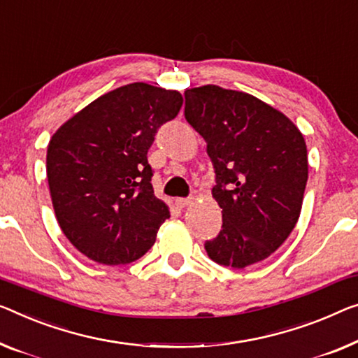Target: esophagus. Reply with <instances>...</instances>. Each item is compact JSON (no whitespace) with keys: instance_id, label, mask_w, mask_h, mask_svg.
<instances>
[{"instance_id":"esophagus-1","label":"esophagus","mask_w":358,"mask_h":358,"mask_svg":"<svg viewBox=\"0 0 358 358\" xmlns=\"http://www.w3.org/2000/svg\"><path fill=\"white\" fill-rule=\"evenodd\" d=\"M175 204H177L178 209H185L186 206L193 204V197H178V199H175Z\"/></svg>"}]
</instances>
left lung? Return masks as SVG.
Wrapping results in <instances>:
<instances>
[{
  "label": "left lung",
  "instance_id": "obj_1",
  "mask_svg": "<svg viewBox=\"0 0 358 358\" xmlns=\"http://www.w3.org/2000/svg\"><path fill=\"white\" fill-rule=\"evenodd\" d=\"M185 119L207 143L222 230L204 248L244 268L275 252L294 230L308 178L299 128L252 94L217 85L186 90Z\"/></svg>",
  "mask_w": 358,
  "mask_h": 358
}]
</instances>
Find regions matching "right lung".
Here are the masks:
<instances>
[{
  "label": "right lung",
  "instance_id": "right-lung-1",
  "mask_svg": "<svg viewBox=\"0 0 358 358\" xmlns=\"http://www.w3.org/2000/svg\"><path fill=\"white\" fill-rule=\"evenodd\" d=\"M178 92L130 83L94 99L52 135L46 175L62 233L88 259L143 257L170 217L154 196L148 149L180 112Z\"/></svg>",
  "mask_w": 358,
  "mask_h": 358
}]
</instances>
